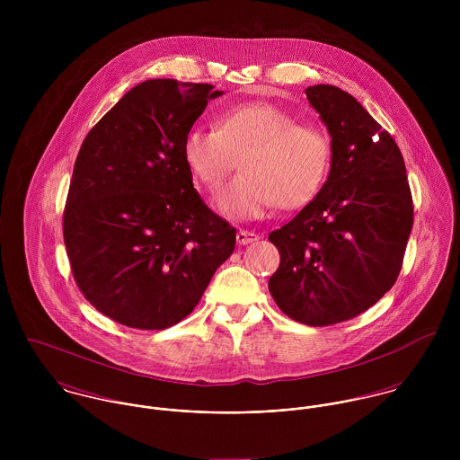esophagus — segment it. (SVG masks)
<instances>
[{"label":"esophagus","instance_id":"esophagus-1","mask_svg":"<svg viewBox=\"0 0 460 460\" xmlns=\"http://www.w3.org/2000/svg\"><path fill=\"white\" fill-rule=\"evenodd\" d=\"M259 239H261V235H257L255 232H248V230H239V232H237V243H239L241 246L257 243Z\"/></svg>","mask_w":460,"mask_h":460}]
</instances>
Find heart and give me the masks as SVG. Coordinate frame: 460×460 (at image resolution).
<instances>
[{"mask_svg":"<svg viewBox=\"0 0 460 460\" xmlns=\"http://www.w3.org/2000/svg\"><path fill=\"white\" fill-rule=\"evenodd\" d=\"M182 154L199 184L216 191L241 157V175L216 199L230 219H259L274 203L296 208L319 191L328 172L326 132L267 102L239 104L217 117V129L195 126Z\"/></svg>","mask_w":460,"mask_h":460,"instance_id":"b5f03b06","label":"heart"}]
</instances>
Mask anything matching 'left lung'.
<instances>
[{
	"mask_svg": "<svg viewBox=\"0 0 460 460\" xmlns=\"http://www.w3.org/2000/svg\"><path fill=\"white\" fill-rule=\"evenodd\" d=\"M331 136L328 181L269 234L279 267L269 292L306 326H331L374 306L394 287L412 228V198L394 137L347 92L305 90Z\"/></svg>",
	"mask_w": 460,
	"mask_h": 460,
	"instance_id": "8db88e82",
	"label": "left lung"
}]
</instances>
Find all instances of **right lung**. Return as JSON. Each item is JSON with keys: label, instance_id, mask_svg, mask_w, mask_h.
Returning <instances> with one entry per match:
<instances>
[{"label": "right lung", "instance_id": "obj_1", "mask_svg": "<svg viewBox=\"0 0 460 460\" xmlns=\"http://www.w3.org/2000/svg\"><path fill=\"white\" fill-rule=\"evenodd\" d=\"M212 84L146 79L84 137L68 188L64 239L74 279L101 314L128 328L188 317L235 248V228L193 188L186 132Z\"/></svg>", "mask_w": 460, "mask_h": 460}]
</instances>
